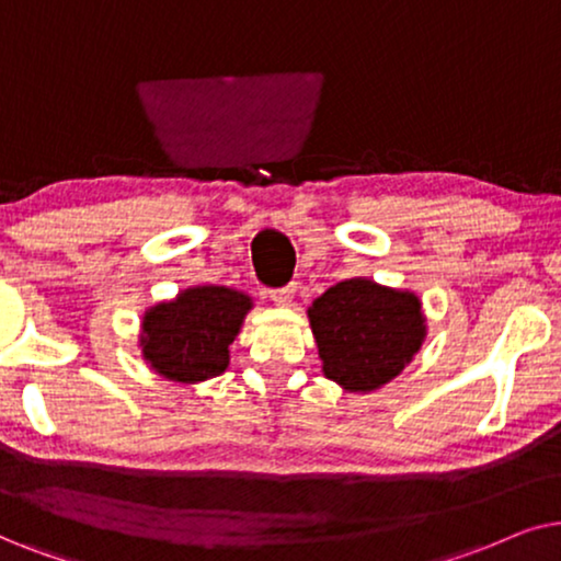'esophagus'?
Instances as JSON below:
<instances>
[{"label":"esophagus","instance_id":"1","mask_svg":"<svg viewBox=\"0 0 561 561\" xmlns=\"http://www.w3.org/2000/svg\"><path fill=\"white\" fill-rule=\"evenodd\" d=\"M295 293H297V285H295V282H289V285H285V287L272 289V293H268V297H272L276 305H282V308H287V305H293Z\"/></svg>","mask_w":561,"mask_h":561}]
</instances>
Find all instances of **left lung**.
<instances>
[{
	"label": "left lung",
	"mask_w": 561,
	"mask_h": 561,
	"mask_svg": "<svg viewBox=\"0 0 561 561\" xmlns=\"http://www.w3.org/2000/svg\"><path fill=\"white\" fill-rule=\"evenodd\" d=\"M323 375L348 392H371L413 362L425 339L413 293L354 276L325 289L308 310Z\"/></svg>",
	"instance_id": "1"
}]
</instances>
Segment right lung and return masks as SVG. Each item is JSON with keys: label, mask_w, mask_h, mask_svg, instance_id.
Segmentation results:
<instances>
[{"label": "right lung", "mask_w": 561, "mask_h": 561, "mask_svg": "<svg viewBox=\"0 0 561 561\" xmlns=\"http://www.w3.org/2000/svg\"><path fill=\"white\" fill-rule=\"evenodd\" d=\"M251 297L230 287H190L144 316V358L171 382L194 385L228 369V346L241 331Z\"/></svg>", "instance_id": "right-lung-1"}]
</instances>
